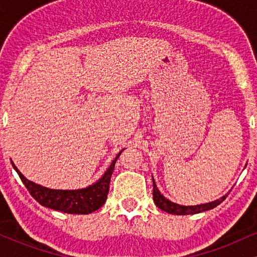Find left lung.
I'll return each instance as SVG.
<instances>
[{"mask_svg": "<svg viewBox=\"0 0 257 257\" xmlns=\"http://www.w3.org/2000/svg\"><path fill=\"white\" fill-rule=\"evenodd\" d=\"M226 197H227V194L226 196L221 197L220 199H216V200H214V202H210V203H205V204L191 205V206L179 205V204H176V203H173V202H170V200H168L167 198H164V197L161 194V192L158 191L157 186H156V184H155V180H153V202H155V204L157 205L159 209L167 211L168 214L190 215V214L202 213V211H206V210H210V209H214L215 206H217L220 203H222L223 200L226 199Z\"/></svg>", "mask_w": 257, "mask_h": 257, "instance_id": "8db88e82", "label": "left lung"}]
</instances>
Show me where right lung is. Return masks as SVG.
Instances as JSON below:
<instances>
[{"instance_id":"obj_1","label":"right lung","mask_w":257,"mask_h":257,"mask_svg":"<svg viewBox=\"0 0 257 257\" xmlns=\"http://www.w3.org/2000/svg\"><path fill=\"white\" fill-rule=\"evenodd\" d=\"M122 152V151H120ZM120 152L117 157L112 161L111 166L106 170L102 178L89 187L83 190L75 191H63V190H51L43 186L34 184L18 170V168L12 163L16 172L22 179L23 184L28 188V191L41 205L51 208L53 210L63 211L67 214H90L98 210L100 206L104 205L107 199L108 188H110L111 175L113 173L114 163L119 157Z\"/></svg>"}]
</instances>
